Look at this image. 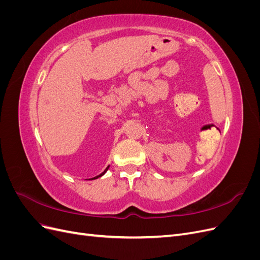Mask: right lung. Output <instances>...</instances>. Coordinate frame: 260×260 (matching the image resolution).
I'll list each match as a JSON object with an SVG mask.
<instances>
[{
	"mask_svg": "<svg viewBox=\"0 0 260 260\" xmlns=\"http://www.w3.org/2000/svg\"><path fill=\"white\" fill-rule=\"evenodd\" d=\"M108 168H109V166H108V167H107V168H106V169H105V170H104V172H103V174H101V175H99V176H98V177H94V178H92V179H98V178H100V177H102V176H103V175H104V174H105V172H106V171H107V169H108ZM90 180H91V179H90Z\"/></svg>",
	"mask_w": 260,
	"mask_h": 260,
	"instance_id": "add662e5",
	"label": "right lung"
}]
</instances>
